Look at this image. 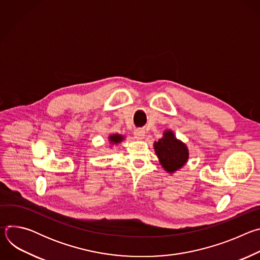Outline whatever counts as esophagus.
<instances>
[{
    "instance_id": "esophagus-1",
    "label": "esophagus",
    "mask_w": 260,
    "mask_h": 260,
    "mask_svg": "<svg viewBox=\"0 0 260 260\" xmlns=\"http://www.w3.org/2000/svg\"><path fill=\"white\" fill-rule=\"evenodd\" d=\"M134 135H135V138H136L137 140H143L144 137H145V132H144V129L139 128V129H136V131L134 132Z\"/></svg>"
}]
</instances>
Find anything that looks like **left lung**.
<instances>
[{
  "instance_id": "8db88e82",
  "label": "left lung",
  "mask_w": 260,
  "mask_h": 260,
  "mask_svg": "<svg viewBox=\"0 0 260 260\" xmlns=\"http://www.w3.org/2000/svg\"><path fill=\"white\" fill-rule=\"evenodd\" d=\"M153 146L160 165L170 174L180 170L189 158L187 146L178 140L170 129L165 131L164 137Z\"/></svg>"
}]
</instances>
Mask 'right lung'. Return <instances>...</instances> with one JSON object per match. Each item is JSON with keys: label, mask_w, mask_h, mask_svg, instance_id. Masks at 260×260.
<instances>
[{"label": "right lung", "mask_w": 260, "mask_h": 260, "mask_svg": "<svg viewBox=\"0 0 260 260\" xmlns=\"http://www.w3.org/2000/svg\"><path fill=\"white\" fill-rule=\"evenodd\" d=\"M123 139H124V137L121 136V135H119V134H114V135L109 136V141H110L111 144H118V143H120Z\"/></svg>", "instance_id": "1"}]
</instances>
